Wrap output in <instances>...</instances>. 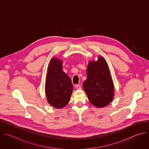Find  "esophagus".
Returning <instances> with one entry per match:
<instances>
[{
	"instance_id": "esophagus-1",
	"label": "esophagus",
	"mask_w": 149,
	"mask_h": 149,
	"mask_svg": "<svg viewBox=\"0 0 149 149\" xmlns=\"http://www.w3.org/2000/svg\"><path fill=\"white\" fill-rule=\"evenodd\" d=\"M75 88H77V90H81V86H80V85H76Z\"/></svg>"
}]
</instances>
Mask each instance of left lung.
<instances>
[{"mask_svg": "<svg viewBox=\"0 0 149 149\" xmlns=\"http://www.w3.org/2000/svg\"><path fill=\"white\" fill-rule=\"evenodd\" d=\"M87 77L82 87L90 103L98 108L108 105L114 97V86L107 61L99 55L88 62Z\"/></svg>", "mask_w": 149, "mask_h": 149, "instance_id": "1", "label": "left lung"}]
</instances>
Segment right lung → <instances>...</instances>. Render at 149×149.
I'll return each instance as SVG.
<instances>
[{
  "mask_svg": "<svg viewBox=\"0 0 149 149\" xmlns=\"http://www.w3.org/2000/svg\"><path fill=\"white\" fill-rule=\"evenodd\" d=\"M73 85L69 76L63 71L61 59L52 57L49 63L45 91L48 102L56 109H62L69 101Z\"/></svg>",
  "mask_w": 149,
  "mask_h": 149,
  "instance_id": "add662e5",
  "label": "right lung"
}]
</instances>
